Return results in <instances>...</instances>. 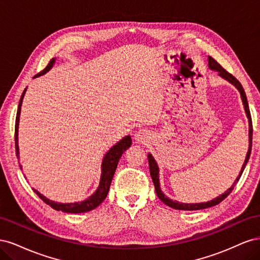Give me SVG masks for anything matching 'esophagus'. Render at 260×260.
Masks as SVG:
<instances>
[{"mask_svg": "<svg viewBox=\"0 0 260 260\" xmlns=\"http://www.w3.org/2000/svg\"><path fill=\"white\" fill-rule=\"evenodd\" d=\"M149 138H151L149 137V133L145 129H140L135 135V140L138 143H146Z\"/></svg>", "mask_w": 260, "mask_h": 260, "instance_id": "34e87169", "label": "esophagus"}]
</instances>
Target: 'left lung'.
<instances>
[{
	"label": "left lung",
	"mask_w": 260,
	"mask_h": 260,
	"mask_svg": "<svg viewBox=\"0 0 260 260\" xmlns=\"http://www.w3.org/2000/svg\"><path fill=\"white\" fill-rule=\"evenodd\" d=\"M208 65H209V68L210 69H214L216 70V72H218L219 76H221L222 78H224V79H226L229 82L233 83L235 86H237L238 90L240 91L241 93V96H242V101H243V104H244V108H245V112H246V115L248 117V122H249V148H248V152H247V155H246V158H245V161H244L243 166H242V169H241V172L240 175L238 176L237 180L234 181L233 185L228 188V190L222 194L218 196L217 199H214L210 202H207V203H202V204H183V203H179V202H176V201H172V200H169L168 198H166L165 196V194L161 192L160 190V186H159V177H158V166H157V164L154 159V157L148 154V165H149V172H151V177H152V180H153V183H154V186H155V191H156V194L157 196H158L159 200L166 204L167 206L171 207V208H175V209H179V210H200V209H204V208H208V207H212V206H216L218 205L219 203H221L228 195H229L233 187L235 186V184H237L239 182V180L243 174L244 169H245V166L246 164L249 159V156H250V151H251V139H253V123H251V117H250V112H249V107H248V103H247V99H246V94H245V91H244L242 84L240 83V81L235 78L232 74H230L229 72H226V70L219 64V62L214 59L212 57H208Z\"/></svg>",
	"instance_id": "8db88e82"
}]
</instances>
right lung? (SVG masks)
Segmentation results:
<instances>
[{"mask_svg": "<svg viewBox=\"0 0 260 260\" xmlns=\"http://www.w3.org/2000/svg\"><path fill=\"white\" fill-rule=\"evenodd\" d=\"M55 59L52 58L48 66H46L42 72L39 73L38 75H36L35 77L41 76L43 74H45L46 72L52 68L53 64H54ZM25 91L22 92L21 96H20V101H19V105H18V109H17V115H16V122H15V149H16V156L18 157L19 154V149H18V123H19V114H20V107H21V103H22V99L23 95H25ZM131 138L130 136L124 137L121 141H119L117 144H115L109 151L107 152V154L105 155L103 162H102V176H101V181H100V185L98 187V190L95 191L92 196L88 200H85L83 202L80 203H70V204H61V203H55L53 201H50L49 199H46L45 196H43L42 194L39 193L35 188L32 190L36 192V194L40 198L45 204H48L53 209L55 210H61L65 212H72V214H80V212H86L90 211L94 208H96L100 204L103 202L106 196L108 194L109 191V186H111L112 180L114 177V174L117 168L118 161H119L121 155L123 154V152L125 149L129 148L131 146ZM19 167H21L19 165Z\"/></svg>", "mask_w": 260, "mask_h": 260, "instance_id": "1", "label": "right lung"}]
</instances>
